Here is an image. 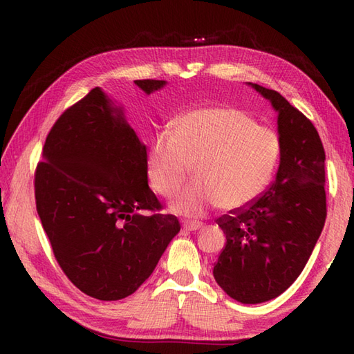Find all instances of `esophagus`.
<instances>
[{
  "mask_svg": "<svg viewBox=\"0 0 354 354\" xmlns=\"http://www.w3.org/2000/svg\"><path fill=\"white\" fill-rule=\"evenodd\" d=\"M183 228L185 231H199L202 228V223H199V222H184Z\"/></svg>",
  "mask_w": 354,
  "mask_h": 354,
  "instance_id": "1",
  "label": "esophagus"
}]
</instances>
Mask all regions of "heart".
<instances>
[{"mask_svg":"<svg viewBox=\"0 0 354 354\" xmlns=\"http://www.w3.org/2000/svg\"><path fill=\"white\" fill-rule=\"evenodd\" d=\"M280 156L274 131L232 106L193 109L175 120L170 132L150 142L146 169L149 184L170 198L184 184L190 167L196 184L170 202L173 213L202 217L222 207L227 212L254 204L266 190Z\"/></svg>","mask_w":354,"mask_h":354,"instance_id":"obj_1","label":"heart"}]
</instances>
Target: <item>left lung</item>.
I'll list each match as a JSON object with an SVG mask.
<instances>
[{"label": "left lung", "instance_id": "obj_1", "mask_svg": "<svg viewBox=\"0 0 354 354\" xmlns=\"http://www.w3.org/2000/svg\"><path fill=\"white\" fill-rule=\"evenodd\" d=\"M250 85L278 114L280 167L254 204L217 219L227 243L213 274L232 299L257 304L297 280L318 242L327 216L326 152L303 112L274 89Z\"/></svg>", "mask_w": 354, "mask_h": 354}]
</instances>
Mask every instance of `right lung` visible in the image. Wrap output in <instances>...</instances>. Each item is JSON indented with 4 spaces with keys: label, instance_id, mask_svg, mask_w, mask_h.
<instances>
[{
    "label": "right lung",
    "instance_id": "1",
    "mask_svg": "<svg viewBox=\"0 0 354 354\" xmlns=\"http://www.w3.org/2000/svg\"><path fill=\"white\" fill-rule=\"evenodd\" d=\"M135 84L150 94L165 82ZM146 160L123 109L94 88L53 124L36 165V209L53 254L77 289L102 301L132 295L181 230L176 216L158 213Z\"/></svg>",
    "mask_w": 354,
    "mask_h": 354
}]
</instances>
